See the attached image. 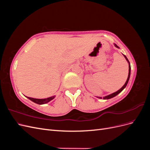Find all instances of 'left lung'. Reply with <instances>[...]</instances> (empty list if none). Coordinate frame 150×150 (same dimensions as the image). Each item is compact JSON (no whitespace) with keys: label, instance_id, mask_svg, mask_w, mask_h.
Listing matches in <instances>:
<instances>
[{"label":"left lung","instance_id":"obj_1","mask_svg":"<svg viewBox=\"0 0 150 150\" xmlns=\"http://www.w3.org/2000/svg\"><path fill=\"white\" fill-rule=\"evenodd\" d=\"M115 47H116L117 48H120L118 46H117V45L116 44H115ZM123 56H124V57H125V59H126V61H128V64H129V73H128V78H127V80H126V83H125V84H124V86H122V87L120 89H119L118 91H117L116 92H115V93H112V94H110V95H108V96H104V97H103V99H111V98H113V97H115V96H116V95H117L119 93H120L122 90H123L125 88H126V85H127V84H128V81H129V77H130V73H131V66H130V63H129V61H128V58L126 57V56H125V55H124L123 54ZM98 98H99V99H102V97H98Z\"/></svg>","mask_w":150,"mask_h":150}]
</instances>
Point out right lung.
I'll return each mask as SVG.
<instances>
[{"label":"right lung","instance_id":"add662e5","mask_svg":"<svg viewBox=\"0 0 150 150\" xmlns=\"http://www.w3.org/2000/svg\"><path fill=\"white\" fill-rule=\"evenodd\" d=\"M27 98L35 103H37L38 104H43L47 103L48 102L52 100V99L55 98V96L49 97L47 98H45V99H36V98H29V97H27Z\"/></svg>","mask_w":150,"mask_h":150}]
</instances>
